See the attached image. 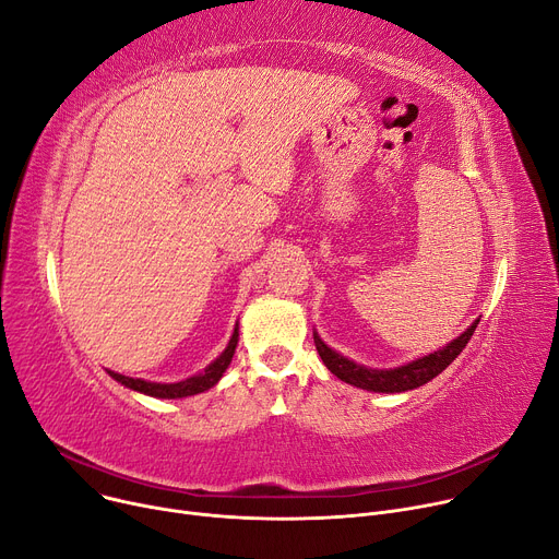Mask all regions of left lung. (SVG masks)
<instances>
[{
	"mask_svg": "<svg viewBox=\"0 0 559 559\" xmlns=\"http://www.w3.org/2000/svg\"><path fill=\"white\" fill-rule=\"evenodd\" d=\"M479 322L472 324L465 333H461L456 340H452L448 347L429 354L425 358H418L405 367H399V369H367L362 365H356L352 360H347L345 356L335 354L333 349H329L324 342L316 337V349L322 358V362L326 365V369L337 376L340 380H345L349 384H354V388H360V390H367V392H384V394H394V392H407V390H414V388H420V384H425L427 380H432L435 376H439L469 342L472 333H475Z\"/></svg>",
	"mask_w": 559,
	"mask_h": 559,
	"instance_id": "1",
	"label": "left lung"
}]
</instances>
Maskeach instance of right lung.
<instances>
[{
  "mask_svg": "<svg viewBox=\"0 0 559 559\" xmlns=\"http://www.w3.org/2000/svg\"><path fill=\"white\" fill-rule=\"evenodd\" d=\"M237 337H239V331L235 329L230 342L226 352L214 360L212 365L205 367L203 373L199 376H192L188 380H181V382H169V384H163V382H147V380H141V378H130V376H122V373H114L109 371V376L114 380H118L120 384H124V388H130L134 392H141V394H147V396H156V399H183V396H194V394H201L205 390H210L212 384H217V380L224 376V371L228 369L233 356H235V349H237Z\"/></svg>",
  "mask_w": 559,
  "mask_h": 559,
  "instance_id": "right-lung-1",
  "label": "right lung"
}]
</instances>
